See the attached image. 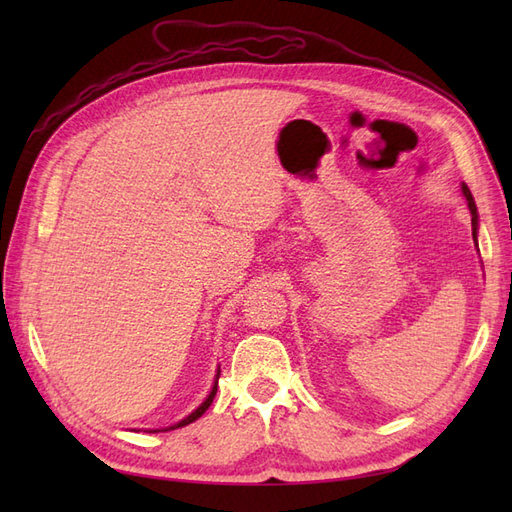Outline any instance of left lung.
I'll return each instance as SVG.
<instances>
[{"mask_svg":"<svg viewBox=\"0 0 512 512\" xmlns=\"http://www.w3.org/2000/svg\"><path fill=\"white\" fill-rule=\"evenodd\" d=\"M461 194H463V198L468 200V209H470V215H472V237H474V243L478 247V239H476V235H478V211H476L474 196H472V192H470L466 183H461Z\"/></svg>","mask_w":512,"mask_h":512,"instance_id":"obj_1","label":"left lung"}]
</instances>
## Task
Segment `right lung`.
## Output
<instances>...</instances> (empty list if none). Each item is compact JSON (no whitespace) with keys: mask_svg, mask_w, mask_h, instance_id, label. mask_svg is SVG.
I'll return each instance as SVG.
<instances>
[{"mask_svg":"<svg viewBox=\"0 0 512 512\" xmlns=\"http://www.w3.org/2000/svg\"><path fill=\"white\" fill-rule=\"evenodd\" d=\"M218 378H220V367H218V371H215V380H213V386H211V391H209V395L205 397V401L203 404H200L192 414H188L185 418H181L179 423H175V425H170V427H164V429H149V433L151 431H168V429H177V427H183V425H190V423H194L196 418H200L203 416L205 412H207V408L211 406V401H213V397H215V393H218Z\"/></svg>","mask_w":512,"mask_h":512,"instance_id":"obj_1","label":"right lung"}]
</instances>
